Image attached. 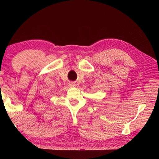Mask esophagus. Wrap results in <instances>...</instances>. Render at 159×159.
Masks as SVG:
<instances>
[{"mask_svg":"<svg viewBox=\"0 0 159 159\" xmlns=\"http://www.w3.org/2000/svg\"><path fill=\"white\" fill-rule=\"evenodd\" d=\"M76 83H69L70 87H75V86H76Z\"/></svg>","mask_w":159,"mask_h":159,"instance_id":"esophagus-1","label":"esophagus"}]
</instances>
